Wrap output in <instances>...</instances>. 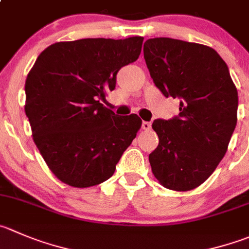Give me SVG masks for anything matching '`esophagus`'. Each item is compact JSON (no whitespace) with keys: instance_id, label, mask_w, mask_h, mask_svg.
<instances>
[{"instance_id":"34e87169","label":"esophagus","mask_w":249,"mask_h":249,"mask_svg":"<svg viewBox=\"0 0 249 249\" xmlns=\"http://www.w3.org/2000/svg\"><path fill=\"white\" fill-rule=\"evenodd\" d=\"M151 127H152V125H151V123H149V122H143V123H142V129L146 130V131L151 130Z\"/></svg>"}]
</instances>
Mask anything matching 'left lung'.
<instances>
[{
	"instance_id": "obj_1",
	"label": "left lung",
	"mask_w": 249,
	"mask_h": 249,
	"mask_svg": "<svg viewBox=\"0 0 249 249\" xmlns=\"http://www.w3.org/2000/svg\"><path fill=\"white\" fill-rule=\"evenodd\" d=\"M143 55L165 97L180 100L178 117L157 119L159 139L149 154L152 173L165 189L190 191L213 174L237 123V89L223 58L206 45L149 38Z\"/></svg>"
}]
</instances>
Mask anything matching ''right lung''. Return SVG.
<instances>
[{"instance_id": "right-lung-1", "label": "right lung", "mask_w": 249, "mask_h": 249, "mask_svg": "<svg viewBox=\"0 0 249 249\" xmlns=\"http://www.w3.org/2000/svg\"><path fill=\"white\" fill-rule=\"evenodd\" d=\"M142 42L141 36L55 42L29 71L24 108L33 140L62 182L85 189L108 180L141 129L136 114L118 117L101 102Z\"/></svg>"}]
</instances>
